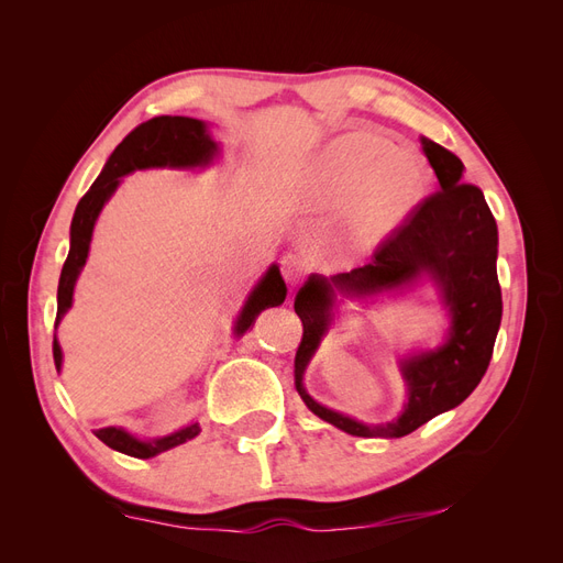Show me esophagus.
<instances>
[{"label":"esophagus","mask_w":563,"mask_h":563,"mask_svg":"<svg viewBox=\"0 0 563 563\" xmlns=\"http://www.w3.org/2000/svg\"><path fill=\"white\" fill-rule=\"evenodd\" d=\"M308 269H310V265H308V261L302 258V255H298V253H288V255H284V261H282V272H284V279L288 282V284H298L305 275H308Z\"/></svg>","instance_id":"esophagus-1"}]
</instances>
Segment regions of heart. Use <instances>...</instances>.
<instances>
[{
	"label": "heart",
	"mask_w": 563,
	"mask_h": 563,
	"mask_svg": "<svg viewBox=\"0 0 563 563\" xmlns=\"http://www.w3.org/2000/svg\"><path fill=\"white\" fill-rule=\"evenodd\" d=\"M424 192V172L411 155L368 131L340 135L321 150L302 195L321 211L350 209L356 246H376L395 234Z\"/></svg>",
	"instance_id": "1"
}]
</instances>
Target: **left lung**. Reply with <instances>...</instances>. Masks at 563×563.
<instances>
[{
    "label": "left lung",
    "instance_id": "left-lung-1",
    "mask_svg": "<svg viewBox=\"0 0 563 563\" xmlns=\"http://www.w3.org/2000/svg\"><path fill=\"white\" fill-rule=\"evenodd\" d=\"M422 152L441 190L422 199L406 223L373 251L371 263L327 279L312 275L296 296L302 340L296 352V389L314 416L352 437H406L434 416L463 404L482 383L503 319L498 284V225L484 192L463 183V162L434 141ZM430 276L452 317L444 346L402 361L409 401L391 423L366 426L314 402L301 373L330 325L334 291L353 297L402 290Z\"/></svg>",
    "mask_w": 563,
    "mask_h": 563
}]
</instances>
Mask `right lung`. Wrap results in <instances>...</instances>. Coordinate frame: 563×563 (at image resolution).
<instances>
[{"instance_id": "1", "label": "right lung", "mask_w": 563, "mask_h": 563, "mask_svg": "<svg viewBox=\"0 0 563 563\" xmlns=\"http://www.w3.org/2000/svg\"><path fill=\"white\" fill-rule=\"evenodd\" d=\"M216 155H218V145L216 141H211L207 124L192 117H168V114L155 117L150 119V122L135 126L126 139L114 147L108 164L103 166V172H100L96 183L89 187V192L79 199L73 216L70 253H67L63 272H60V282H58L56 327L73 305L77 277L84 263L89 258V244H91L96 218L100 209L106 207V201L112 197V192L117 190L122 176L135 172V168L207 166L213 162ZM284 298H286V284L282 279V272L277 265H272L265 272V277L255 284L249 300L244 302V308L234 323V333L236 335L246 333L251 323L255 321V317H258L265 308H277V305L284 302ZM54 362H56V368H60L63 352L56 338H54ZM199 432H201L199 422H192L174 434L162 437V439H150V441L135 439L122 428L96 430V437L119 453H126L133 457H155L168 449L180 446L185 441L195 439Z\"/></svg>"}]
</instances>
